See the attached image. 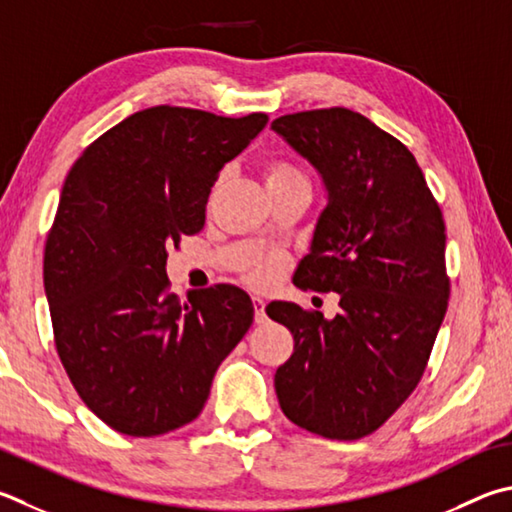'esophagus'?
Returning <instances> with one entry per match:
<instances>
[{
	"label": "esophagus",
	"instance_id": "1",
	"mask_svg": "<svg viewBox=\"0 0 512 512\" xmlns=\"http://www.w3.org/2000/svg\"><path fill=\"white\" fill-rule=\"evenodd\" d=\"M253 306H255V322L264 324L266 322V302L262 297H253Z\"/></svg>",
	"mask_w": 512,
	"mask_h": 512
}]
</instances>
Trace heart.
<instances>
[{
	"mask_svg": "<svg viewBox=\"0 0 512 512\" xmlns=\"http://www.w3.org/2000/svg\"><path fill=\"white\" fill-rule=\"evenodd\" d=\"M264 179L266 188H277V185H291V183H306L304 174L297 170L295 165L286 161H271L264 167ZM282 271V259L280 257H259L253 259L246 266V277L253 284H268L275 280L277 273Z\"/></svg>",
	"mask_w": 512,
	"mask_h": 512,
	"instance_id": "b5f03b06",
	"label": "heart"
}]
</instances>
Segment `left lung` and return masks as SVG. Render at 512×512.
Segmentation results:
<instances>
[{
  "label": "left lung",
  "mask_w": 512,
  "mask_h": 512,
  "mask_svg": "<svg viewBox=\"0 0 512 512\" xmlns=\"http://www.w3.org/2000/svg\"><path fill=\"white\" fill-rule=\"evenodd\" d=\"M271 129L327 190L293 282L340 295L333 320L293 302L266 306L295 340L275 371V392L288 421L304 430L362 439L414 392L445 318L441 208L414 154L358 111H300Z\"/></svg>",
  "instance_id": "left-lung-1"
}]
</instances>
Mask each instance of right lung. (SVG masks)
I'll use <instances>...</instances> for the list:
<instances>
[{"label": "right lung", "mask_w": 512, "mask_h": 512, "mask_svg": "<svg viewBox=\"0 0 512 512\" xmlns=\"http://www.w3.org/2000/svg\"><path fill=\"white\" fill-rule=\"evenodd\" d=\"M266 114L136 111L73 163L44 248L58 356L82 401L129 436L197 418L212 378L253 324L230 284L170 293L167 248L206 221L210 188L262 132Z\"/></svg>", "instance_id": "right-lung-1"}]
</instances>
